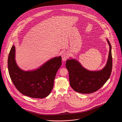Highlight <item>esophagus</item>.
Returning <instances> with one entry per match:
<instances>
[{
  "mask_svg": "<svg viewBox=\"0 0 122 122\" xmlns=\"http://www.w3.org/2000/svg\"><path fill=\"white\" fill-rule=\"evenodd\" d=\"M69 58V54L66 52H64L62 54V58L63 61H65Z\"/></svg>",
  "mask_w": 122,
  "mask_h": 122,
  "instance_id": "1",
  "label": "esophagus"
}]
</instances>
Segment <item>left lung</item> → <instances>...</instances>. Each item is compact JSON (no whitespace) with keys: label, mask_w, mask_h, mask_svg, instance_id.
<instances>
[{"label":"left lung","mask_w":122,"mask_h":122,"mask_svg":"<svg viewBox=\"0 0 122 122\" xmlns=\"http://www.w3.org/2000/svg\"><path fill=\"white\" fill-rule=\"evenodd\" d=\"M109 56L107 64L101 70L90 71L84 68L76 60L66 61V67L69 73L70 85L76 92L90 94L96 92L102 87L109 78L112 67V59L110 43Z\"/></svg>","instance_id":"obj_1"}]
</instances>
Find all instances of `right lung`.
Returning a JSON list of instances; mask_svg holds the SVG:
<instances>
[{
	"mask_svg": "<svg viewBox=\"0 0 122 122\" xmlns=\"http://www.w3.org/2000/svg\"><path fill=\"white\" fill-rule=\"evenodd\" d=\"M15 47L9 53L8 66L12 82L18 91L24 95L34 98H43L51 93L56 73L62 64L61 57L47 61L37 70L24 71L15 61Z\"/></svg>",
	"mask_w": 122,
	"mask_h": 122,
	"instance_id": "add662e5",
	"label": "right lung"
}]
</instances>
